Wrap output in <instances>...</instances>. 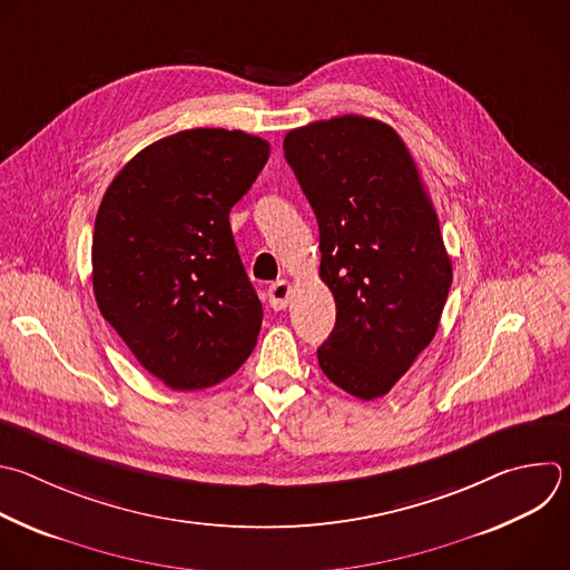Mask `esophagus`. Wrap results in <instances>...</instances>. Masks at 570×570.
<instances>
[{"mask_svg": "<svg viewBox=\"0 0 570 570\" xmlns=\"http://www.w3.org/2000/svg\"><path fill=\"white\" fill-rule=\"evenodd\" d=\"M288 299H291V282L286 279H279L275 284H271L268 288V302L275 311H284L288 306Z\"/></svg>", "mask_w": 570, "mask_h": 570, "instance_id": "1", "label": "esophagus"}]
</instances>
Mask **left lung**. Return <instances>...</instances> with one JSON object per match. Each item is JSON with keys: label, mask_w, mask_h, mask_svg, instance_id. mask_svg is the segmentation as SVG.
Returning a JSON list of instances; mask_svg holds the SVG:
<instances>
[{"label": "left lung", "mask_w": 570, "mask_h": 570, "mask_svg": "<svg viewBox=\"0 0 570 570\" xmlns=\"http://www.w3.org/2000/svg\"><path fill=\"white\" fill-rule=\"evenodd\" d=\"M284 156L317 217L337 308L317 362L346 394L381 399L436 335L452 286L436 210L407 145L375 118L291 129Z\"/></svg>", "instance_id": "obj_1"}]
</instances>
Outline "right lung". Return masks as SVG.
I'll use <instances>...</instances> for the list:
<instances>
[{
	"instance_id": "obj_1",
	"label": "right lung",
	"mask_w": 570,
	"mask_h": 570,
	"mask_svg": "<svg viewBox=\"0 0 570 570\" xmlns=\"http://www.w3.org/2000/svg\"><path fill=\"white\" fill-rule=\"evenodd\" d=\"M268 154L239 129H185L138 151L102 197L91 244L98 308L171 390L226 381L257 344L264 311L228 217Z\"/></svg>"
}]
</instances>
